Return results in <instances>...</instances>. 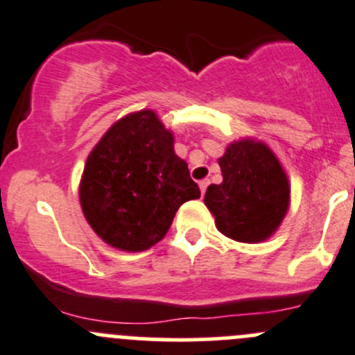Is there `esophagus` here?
<instances>
[{
    "mask_svg": "<svg viewBox=\"0 0 355 355\" xmlns=\"http://www.w3.org/2000/svg\"><path fill=\"white\" fill-rule=\"evenodd\" d=\"M208 185H209V180H208V178H205V180L199 182V189H201V194H205L206 189H208Z\"/></svg>",
    "mask_w": 355,
    "mask_h": 355,
    "instance_id": "1",
    "label": "esophagus"
}]
</instances>
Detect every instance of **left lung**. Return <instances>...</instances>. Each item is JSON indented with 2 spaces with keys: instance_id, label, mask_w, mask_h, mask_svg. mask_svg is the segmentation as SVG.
I'll return each instance as SVG.
<instances>
[{
  "instance_id": "obj_1",
  "label": "left lung",
  "mask_w": 355,
  "mask_h": 355,
  "mask_svg": "<svg viewBox=\"0 0 355 355\" xmlns=\"http://www.w3.org/2000/svg\"><path fill=\"white\" fill-rule=\"evenodd\" d=\"M222 184H211L205 205L216 227L241 243H258L276 232L290 205V185L272 150L261 142L241 140L218 159Z\"/></svg>"
}]
</instances>
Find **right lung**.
Segmentation results:
<instances>
[{
	"mask_svg": "<svg viewBox=\"0 0 355 355\" xmlns=\"http://www.w3.org/2000/svg\"><path fill=\"white\" fill-rule=\"evenodd\" d=\"M201 196L173 135L153 111L119 119L86 161L79 199L92 229L111 246L142 251L170 229L177 209Z\"/></svg>",
	"mask_w": 355,
	"mask_h": 355,
	"instance_id": "right-lung-1",
	"label": "right lung"
}]
</instances>
